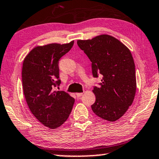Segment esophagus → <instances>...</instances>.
<instances>
[{
    "instance_id": "34e87169",
    "label": "esophagus",
    "mask_w": 159,
    "mask_h": 159,
    "mask_svg": "<svg viewBox=\"0 0 159 159\" xmlns=\"http://www.w3.org/2000/svg\"><path fill=\"white\" fill-rule=\"evenodd\" d=\"M83 95V93H76V96L78 98H80V97H81Z\"/></svg>"
}]
</instances>
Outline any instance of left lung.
Wrapping results in <instances>:
<instances>
[{
    "label": "left lung",
    "mask_w": 159,
    "mask_h": 159,
    "mask_svg": "<svg viewBox=\"0 0 159 159\" xmlns=\"http://www.w3.org/2000/svg\"><path fill=\"white\" fill-rule=\"evenodd\" d=\"M77 44L92 62L95 78L102 76L93 92L96 100L91 108L101 118L116 121L125 114L136 93L135 66L130 50L116 38L107 34Z\"/></svg>",
    "instance_id": "1"
}]
</instances>
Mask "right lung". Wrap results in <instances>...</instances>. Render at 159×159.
<instances>
[{
    "mask_svg": "<svg viewBox=\"0 0 159 159\" xmlns=\"http://www.w3.org/2000/svg\"><path fill=\"white\" fill-rule=\"evenodd\" d=\"M74 43L35 47L23 61L21 76L26 103L34 116L51 129L66 121L74 104L75 99L68 93L54 90L61 83L59 60Z\"/></svg>",
    "mask_w": 159,
    "mask_h": 159,
    "instance_id": "add662e5",
    "label": "right lung"
}]
</instances>
